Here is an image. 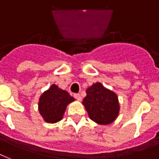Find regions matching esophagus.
Returning a JSON list of instances; mask_svg holds the SVG:
<instances>
[{
  "label": "esophagus",
  "instance_id": "obj_1",
  "mask_svg": "<svg viewBox=\"0 0 159 159\" xmlns=\"http://www.w3.org/2000/svg\"><path fill=\"white\" fill-rule=\"evenodd\" d=\"M74 97L77 101H81L82 100V97H81V95L80 94H74Z\"/></svg>",
  "mask_w": 159,
  "mask_h": 159
}]
</instances>
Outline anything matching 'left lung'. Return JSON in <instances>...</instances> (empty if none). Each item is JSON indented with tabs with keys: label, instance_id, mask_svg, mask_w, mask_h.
<instances>
[{
	"label": "left lung",
	"instance_id": "left-lung-1",
	"mask_svg": "<svg viewBox=\"0 0 159 159\" xmlns=\"http://www.w3.org/2000/svg\"><path fill=\"white\" fill-rule=\"evenodd\" d=\"M87 97L82 102L90 119L99 125L112 123L119 115L117 95L100 82L92 84L86 91Z\"/></svg>",
	"mask_w": 159,
	"mask_h": 159
}]
</instances>
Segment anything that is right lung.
<instances>
[{
	"mask_svg": "<svg viewBox=\"0 0 159 159\" xmlns=\"http://www.w3.org/2000/svg\"><path fill=\"white\" fill-rule=\"evenodd\" d=\"M74 101L67 91L53 84L39 97V111L47 123H56L62 119L67 105Z\"/></svg>",
	"mask_w": 159,
	"mask_h": 159,
	"instance_id": "obj_1",
	"label": "right lung"
}]
</instances>
